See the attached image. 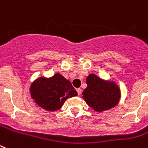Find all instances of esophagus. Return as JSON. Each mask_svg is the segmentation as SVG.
<instances>
[{
	"instance_id": "esophagus-1",
	"label": "esophagus",
	"mask_w": 148,
	"mask_h": 148,
	"mask_svg": "<svg viewBox=\"0 0 148 148\" xmlns=\"http://www.w3.org/2000/svg\"><path fill=\"white\" fill-rule=\"evenodd\" d=\"M77 93H78V95H81V92H82V89L81 88H77Z\"/></svg>"
}]
</instances>
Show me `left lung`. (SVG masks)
Instances as JSON below:
<instances>
[{
	"mask_svg": "<svg viewBox=\"0 0 148 148\" xmlns=\"http://www.w3.org/2000/svg\"><path fill=\"white\" fill-rule=\"evenodd\" d=\"M86 84L87 88L82 92V98L94 111L103 112L118 105L121 92L114 82L105 81L95 74H89Z\"/></svg>",
	"mask_w": 148,
	"mask_h": 148,
	"instance_id": "1",
	"label": "left lung"
}]
</instances>
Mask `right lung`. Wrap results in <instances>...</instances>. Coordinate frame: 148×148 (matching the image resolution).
Listing matches in <instances>:
<instances>
[{
    "label": "right lung",
    "instance_id": "right-lung-1",
    "mask_svg": "<svg viewBox=\"0 0 148 148\" xmlns=\"http://www.w3.org/2000/svg\"><path fill=\"white\" fill-rule=\"evenodd\" d=\"M29 91L34 101L47 111L60 109L67 99L78 95L70 82L60 73L49 79L39 78L32 83Z\"/></svg>",
    "mask_w": 148,
    "mask_h": 148
}]
</instances>
